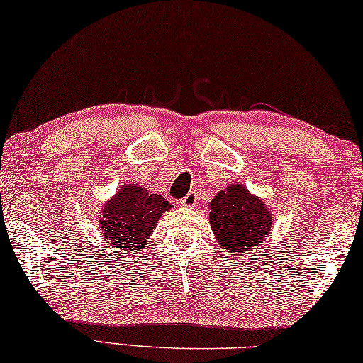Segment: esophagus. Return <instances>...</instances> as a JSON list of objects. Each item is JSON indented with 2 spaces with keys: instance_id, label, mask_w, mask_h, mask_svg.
<instances>
[{
  "instance_id": "obj_1",
  "label": "esophagus",
  "mask_w": 363,
  "mask_h": 363,
  "mask_svg": "<svg viewBox=\"0 0 363 363\" xmlns=\"http://www.w3.org/2000/svg\"><path fill=\"white\" fill-rule=\"evenodd\" d=\"M198 201H199V193H198V189H193V191H189L185 198H183L182 201H180V204L183 206V207H194L196 204H198Z\"/></svg>"
}]
</instances>
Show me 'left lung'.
<instances>
[{
    "mask_svg": "<svg viewBox=\"0 0 363 363\" xmlns=\"http://www.w3.org/2000/svg\"><path fill=\"white\" fill-rule=\"evenodd\" d=\"M208 221L221 249L233 257H244L263 245L274 215L264 202L240 183H233L212 199Z\"/></svg>",
    "mask_w": 363,
    "mask_h": 363,
    "instance_id": "left-lung-1",
    "label": "left lung"
}]
</instances>
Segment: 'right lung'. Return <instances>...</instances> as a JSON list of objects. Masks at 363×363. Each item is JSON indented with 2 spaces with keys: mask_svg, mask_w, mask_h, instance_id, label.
I'll return each mask as SVG.
<instances>
[{
  "mask_svg": "<svg viewBox=\"0 0 363 363\" xmlns=\"http://www.w3.org/2000/svg\"><path fill=\"white\" fill-rule=\"evenodd\" d=\"M172 204L161 194L137 185H123L101 208L100 230L106 247L138 252L155 231L159 218Z\"/></svg>",
  "mask_w": 363,
  "mask_h": 363,
  "instance_id": "1",
  "label": "right lung"
}]
</instances>
